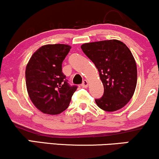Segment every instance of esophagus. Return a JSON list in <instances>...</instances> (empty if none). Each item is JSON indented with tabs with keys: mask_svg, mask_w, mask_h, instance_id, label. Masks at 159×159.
<instances>
[{
	"mask_svg": "<svg viewBox=\"0 0 159 159\" xmlns=\"http://www.w3.org/2000/svg\"><path fill=\"white\" fill-rule=\"evenodd\" d=\"M88 85H89V83H88V81H87V80H84V81H83V83H82L81 87H83L84 88H87L88 87Z\"/></svg>",
	"mask_w": 159,
	"mask_h": 159,
	"instance_id": "34e87169",
	"label": "esophagus"
}]
</instances>
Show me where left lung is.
Returning <instances> with one entry per match:
<instances>
[{"label":"left lung","instance_id":"1","mask_svg":"<svg viewBox=\"0 0 159 159\" xmlns=\"http://www.w3.org/2000/svg\"><path fill=\"white\" fill-rule=\"evenodd\" d=\"M81 49L98 69L104 95L95 103L99 108L114 112L133 97L137 84V66L131 51L118 40L84 43Z\"/></svg>","mask_w":159,"mask_h":159}]
</instances>
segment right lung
I'll use <instances>...</instances> for the list:
<instances>
[{"mask_svg":"<svg viewBox=\"0 0 159 159\" xmlns=\"http://www.w3.org/2000/svg\"><path fill=\"white\" fill-rule=\"evenodd\" d=\"M71 47L47 44L36 50L26 67V85L32 104L45 114L58 115L70 104L77 86L69 85L62 62Z\"/></svg>","mask_w":159,"mask_h":159,"instance_id":"right-lung-1","label":"right lung"}]
</instances>
